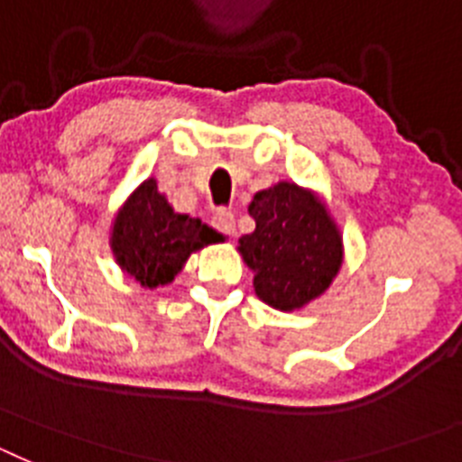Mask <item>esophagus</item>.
I'll return each mask as SVG.
<instances>
[{
	"instance_id": "1",
	"label": "esophagus",
	"mask_w": 462,
	"mask_h": 462,
	"mask_svg": "<svg viewBox=\"0 0 462 462\" xmlns=\"http://www.w3.org/2000/svg\"><path fill=\"white\" fill-rule=\"evenodd\" d=\"M212 226L217 228L222 236H234L236 234L234 212L226 210V208H219V210L212 215Z\"/></svg>"
}]
</instances>
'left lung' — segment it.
I'll return each mask as SVG.
<instances>
[{
    "label": "left lung",
    "mask_w": 462,
    "mask_h": 462,
    "mask_svg": "<svg viewBox=\"0 0 462 462\" xmlns=\"http://www.w3.org/2000/svg\"><path fill=\"white\" fill-rule=\"evenodd\" d=\"M256 228L240 238V254L254 271L256 296L277 310H296L321 296L342 263L336 224L310 191L280 182L254 194Z\"/></svg>",
    "instance_id": "obj_1"
}]
</instances>
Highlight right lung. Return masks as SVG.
<instances>
[{
    "mask_svg": "<svg viewBox=\"0 0 462 462\" xmlns=\"http://www.w3.org/2000/svg\"><path fill=\"white\" fill-rule=\"evenodd\" d=\"M219 238L222 236L201 224V219L173 212L157 191V182L145 180L116 217L113 252L129 275L152 289L169 284L191 252Z\"/></svg>",
    "mask_w": 462,
    "mask_h": 462,
    "instance_id": "add662e5",
    "label": "right lung"
}]
</instances>
